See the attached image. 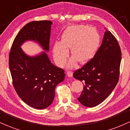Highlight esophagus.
Returning a JSON list of instances; mask_svg holds the SVG:
<instances>
[{
	"label": "esophagus",
	"mask_w": 130,
	"mask_h": 130,
	"mask_svg": "<svg viewBox=\"0 0 130 130\" xmlns=\"http://www.w3.org/2000/svg\"><path fill=\"white\" fill-rule=\"evenodd\" d=\"M67 75H68V77H69V78L72 77V75H73L72 72H70V71L68 72H67Z\"/></svg>",
	"instance_id": "1"
}]
</instances>
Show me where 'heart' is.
<instances>
[{"label":"heart","instance_id":"b5f03b06","mask_svg":"<svg viewBox=\"0 0 130 130\" xmlns=\"http://www.w3.org/2000/svg\"><path fill=\"white\" fill-rule=\"evenodd\" d=\"M99 35L96 29L87 25L70 26L64 32L61 41L54 43L52 52L54 60L58 66L65 64L70 48L73 58L69 62L68 68L75 66L76 61L85 63L92 58L99 43Z\"/></svg>","mask_w":130,"mask_h":130}]
</instances>
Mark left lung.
<instances>
[{
  "label": "left lung",
  "mask_w": 130,
  "mask_h": 130,
  "mask_svg": "<svg viewBox=\"0 0 130 130\" xmlns=\"http://www.w3.org/2000/svg\"><path fill=\"white\" fill-rule=\"evenodd\" d=\"M121 61L119 43L106 29L101 45L93 58L73 73V77L83 81L84 85L78 101L87 107H95L103 102L118 82Z\"/></svg>",
  "instance_id": "1"
}]
</instances>
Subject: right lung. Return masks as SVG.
I'll return each mask as SVG.
<instances>
[{"label":"right lung","mask_w":130,"mask_h":130,"mask_svg":"<svg viewBox=\"0 0 130 130\" xmlns=\"http://www.w3.org/2000/svg\"><path fill=\"white\" fill-rule=\"evenodd\" d=\"M52 22L34 21L16 36L9 53V66L14 89L30 107L44 109L52 103L56 86L64 79V71L51 62L47 53ZM28 41L38 43L44 51L29 56L21 46Z\"/></svg>","instance_id":"right-lung-1"}]
</instances>
